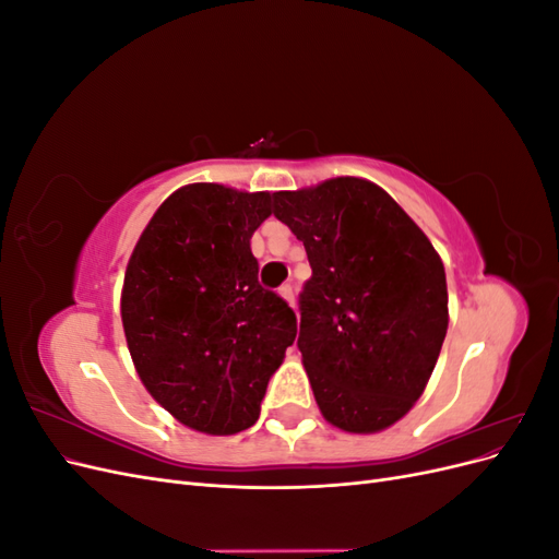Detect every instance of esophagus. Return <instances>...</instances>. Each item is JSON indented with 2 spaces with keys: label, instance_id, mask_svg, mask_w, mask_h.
Masks as SVG:
<instances>
[{
  "label": "esophagus",
  "instance_id": "1",
  "mask_svg": "<svg viewBox=\"0 0 559 559\" xmlns=\"http://www.w3.org/2000/svg\"><path fill=\"white\" fill-rule=\"evenodd\" d=\"M280 296H282L284 300H289L292 306H294V284H292V282L282 284V286H280Z\"/></svg>",
  "mask_w": 559,
  "mask_h": 559
}]
</instances>
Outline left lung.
Returning <instances> with one entry per match:
<instances>
[{
	"label": "left lung",
	"mask_w": 559,
	"mask_h": 559,
	"mask_svg": "<svg viewBox=\"0 0 559 559\" xmlns=\"http://www.w3.org/2000/svg\"><path fill=\"white\" fill-rule=\"evenodd\" d=\"M308 251L298 349L321 415L354 433L394 425L421 396L448 333L445 270L380 186L341 177L273 193Z\"/></svg>",
	"instance_id": "left-lung-1"
}]
</instances>
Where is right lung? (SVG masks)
<instances>
[{
  "label": "right lung",
  "mask_w": 559,
  "mask_h": 559,
  "mask_svg": "<svg viewBox=\"0 0 559 559\" xmlns=\"http://www.w3.org/2000/svg\"><path fill=\"white\" fill-rule=\"evenodd\" d=\"M267 216L270 193L183 186L130 257L121 317L134 368L191 429L224 436L251 427L294 345L296 312L261 286L249 247Z\"/></svg>",
  "instance_id": "obj_1"
}]
</instances>
